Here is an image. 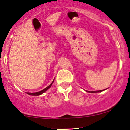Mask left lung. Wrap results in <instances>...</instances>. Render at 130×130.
<instances>
[{"label": "left lung", "mask_w": 130, "mask_h": 130, "mask_svg": "<svg viewBox=\"0 0 130 130\" xmlns=\"http://www.w3.org/2000/svg\"><path fill=\"white\" fill-rule=\"evenodd\" d=\"M104 90H96V91H88V90H86V92H90V93H98V92H100L103 91Z\"/></svg>", "instance_id": "obj_1"}]
</instances>
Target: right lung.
Wrapping results in <instances>:
<instances>
[{
	"mask_svg": "<svg viewBox=\"0 0 130 130\" xmlns=\"http://www.w3.org/2000/svg\"><path fill=\"white\" fill-rule=\"evenodd\" d=\"M53 81H54V80H53V82H52V83H51L50 84L49 86H48V87H46L45 89H43V90H41V91H40V92H34V93L27 92V94H29V95H41V94H43V93L45 92L46 91V90H48V89H49L50 87H51V86H52V84H53Z\"/></svg>",
	"mask_w": 130,
	"mask_h": 130,
	"instance_id": "obj_1",
	"label": "right lung"
}]
</instances>
